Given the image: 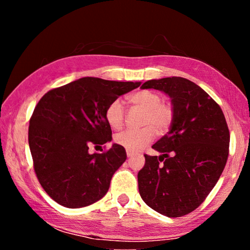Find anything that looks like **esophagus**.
Listing matches in <instances>:
<instances>
[{
	"label": "esophagus",
	"mask_w": 250,
	"mask_h": 250,
	"mask_svg": "<svg viewBox=\"0 0 250 250\" xmlns=\"http://www.w3.org/2000/svg\"><path fill=\"white\" fill-rule=\"evenodd\" d=\"M133 155V153L132 152H130V151H126V156H128V158H131V156Z\"/></svg>",
	"instance_id": "34e87169"
}]
</instances>
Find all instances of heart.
<instances>
[{
  "mask_svg": "<svg viewBox=\"0 0 250 250\" xmlns=\"http://www.w3.org/2000/svg\"><path fill=\"white\" fill-rule=\"evenodd\" d=\"M132 104L145 110L141 129H129L116 135L117 145L130 152H139L152 142L155 130L163 133L170 128L173 120V109L170 104L161 103L162 98L158 92L140 90L129 97ZM105 120L112 129H120L125 122V107L120 99L113 100L105 109Z\"/></svg>",
  "mask_w": 250,
  "mask_h": 250,
  "instance_id": "b5f03b06",
  "label": "heart"
}]
</instances>
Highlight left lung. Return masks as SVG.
Instances as JSON below:
<instances>
[{"label":"left lung","instance_id":"1","mask_svg":"<svg viewBox=\"0 0 250 250\" xmlns=\"http://www.w3.org/2000/svg\"><path fill=\"white\" fill-rule=\"evenodd\" d=\"M171 98L170 131L152 147L160 156L145 154L138 173L139 192L147 206L167 217H181L196 209L226 166L229 130L222 109L191 80L167 77L147 80Z\"/></svg>","mask_w":250,"mask_h":250}]
</instances>
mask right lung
I'll use <instances>...</instances> for the list:
<instances>
[{
  "label": "right lung",
  "instance_id": "1",
  "mask_svg": "<svg viewBox=\"0 0 250 250\" xmlns=\"http://www.w3.org/2000/svg\"><path fill=\"white\" fill-rule=\"evenodd\" d=\"M140 84L83 77L46 92L36 104L28 128L34 170L58 204L80 208L107 194L126 159L125 147L113 143L104 153L88 150L112 140L105 109Z\"/></svg>",
  "mask_w": 250,
  "mask_h": 250
}]
</instances>
